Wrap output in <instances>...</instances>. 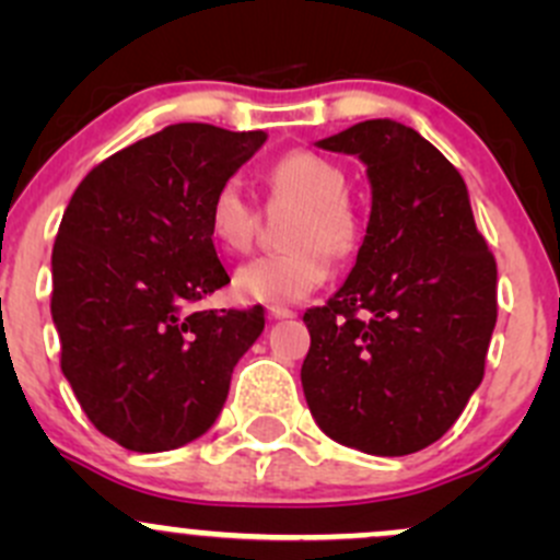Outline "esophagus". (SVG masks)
Wrapping results in <instances>:
<instances>
[{
    "mask_svg": "<svg viewBox=\"0 0 560 560\" xmlns=\"http://www.w3.org/2000/svg\"><path fill=\"white\" fill-rule=\"evenodd\" d=\"M268 316L270 319H292L295 316V312L287 306H268Z\"/></svg>",
    "mask_w": 560,
    "mask_h": 560,
    "instance_id": "esophagus-1",
    "label": "esophagus"
}]
</instances>
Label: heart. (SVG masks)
Listing matches in <instances>:
<instances>
[{"mask_svg":"<svg viewBox=\"0 0 560 560\" xmlns=\"http://www.w3.org/2000/svg\"><path fill=\"white\" fill-rule=\"evenodd\" d=\"M270 200H292L287 222L290 248L252 259L235 273L238 298L257 303H295L330 276V254L347 257L360 238V219L347 200V175L336 162L306 149H292L262 173ZM208 230L228 252H246L257 233V206L238 180L217 186L208 202Z\"/></svg>","mask_w":560,"mask_h":560,"instance_id":"obj_1","label":"heart"}]
</instances>
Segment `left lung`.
I'll use <instances>...</instances> for the list:
<instances>
[{"label":"left lung","mask_w":560,"mask_h":560,"mask_svg":"<svg viewBox=\"0 0 560 560\" xmlns=\"http://www.w3.org/2000/svg\"><path fill=\"white\" fill-rule=\"evenodd\" d=\"M319 149L365 162L371 219L341 290L303 314V393L332 442L411 455L453 428L482 382L495 257L460 173L411 127L371 118Z\"/></svg>","instance_id":"obj_1"}]
</instances>
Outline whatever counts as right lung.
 <instances>
[{
    "label": "right lung",
    "mask_w": 560,
    "mask_h": 560,
    "mask_svg": "<svg viewBox=\"0 0 560 560\" xmlns=\"http://www.w3.org/2000/svg\"><path fill=\"white\" fill-rule=\"evenodd\" d=\"M265 132L171 124L78 184L54 244L61 371L92 425L132 453L202 436L228 400L262 308L191 312L230 284L208 202Z\"/></svg>",
    "instance_id": "1"
}]
</instances>
